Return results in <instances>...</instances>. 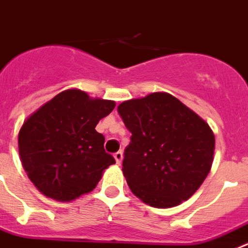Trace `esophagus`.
Listing matches in <instances>:
<instances>
[{
    "label": "esophagus",
    "mask_w": 248,
    "mask_h": 248,
    "mask_svg": "<svg viewBox=\"0 0 248 248\" xmlns=\"http://www.w3.org/2000/svg\"><path fill=\"white\" fill-rule=\"evenodd\" d=\"M113 157H115L116 163H117V165H120V163L122 162V158H124V154H122L121 151H118V152H116V154L113 155Z\"/></svg>",
    "instance_id": "1"
}]
</instances>
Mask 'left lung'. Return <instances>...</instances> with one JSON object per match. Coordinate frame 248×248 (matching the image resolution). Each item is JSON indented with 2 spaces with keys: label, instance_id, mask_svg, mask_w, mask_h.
Segmentation results:
<instances>
[{
  "label": "left lung",
  "instance_id": "obj_1",
  "mask_svg": "<svg viewBox=\"0 0 248 248\" xmlns=\"http://www.w3.org/2000/svg\"><path fill=\"white\" fill-rule=\"evenodd\" d=\"M117 111L132 133L122 171L133 195L157 208L188 200L214 162L215 135L207 122L166 92L124 101Z\"/></svg>",
  "mask_w": 248,
  "mask_h": 248
}]
</instances>
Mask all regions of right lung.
Wrapping results in <instances>:
<instances>
[{
	"instance_id": "obj_1",
	"label": "right lung",
	"mask_w": 248,
	"mask_h": 248,
	"mask_svg": "<svg viewBox=\"0 0 248 248\" xmlns=\"http://www.w3.org/2000/svg\"><path fill=\"white\" fill-rule=\"evenodd\" d=\"M115 106L113 101L71 88L26 118L18 132V152L41 193L70 202L97 186L103 171L116 161L106 154L105 137L94 128Z\"/></svg>"
}]
</instances>
